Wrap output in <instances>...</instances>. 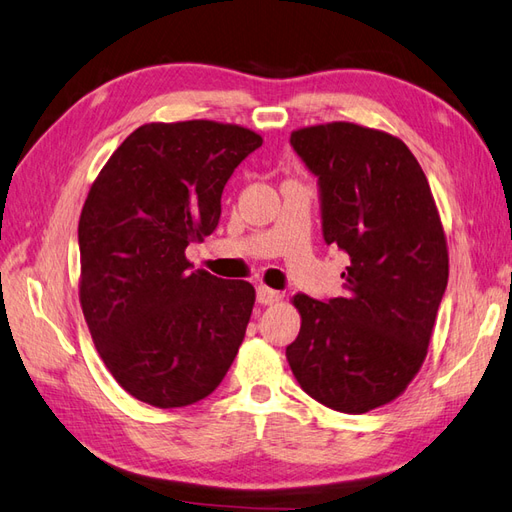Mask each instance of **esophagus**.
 <instances>
[{
  "mask_svg": "<svg viewBox=\"0 0 512 512\" xmlns=\"http://www.w3.org/2000/svg\"><path fill=\"white\" fill-rule=\"evenodd\" d=\"M279 301H281V292L268 288V285H259V288H257V303L275 305Z\"/></svg>",
  "mask_w": 512,
  "mask_h": 512,
  "instance_id": "obj_1",
  "label": "esophagus"
}]
</instances>
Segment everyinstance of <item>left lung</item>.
<instances>
[{"mask_svg": "<svg viewBox=\"0 0 512 512\" xmlns=\"http://www.w3.org/2000/svg\"><path fill=\"white\" fill-rule=\"evenodd\" d=\"M290 144L318 176L325 242L351 264L344 296H294L301 331L285 358L323 406L382 408L419 373L447 288V237L430 183L408 146L377 128L305 126Z\"/></svg>", "mask_w": 512, "mask_h": 512, "instance_id": "obj_1", "label": "left lung"}]
</instances>
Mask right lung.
Wrapping results in <instances>:
<instances>
[{"mask_svg":"<svg viewBox=\"0 0 512 512\" xmlns=\"http://www.w3.org/2000/svg\"><path fill=\"white\" fill-rule=\"evenodd\" d=\"M261 144L237 124L150 122L89 189L78 222L82 314L115 382L154 408L209 397L244 340L255 288L192 270L185 248L218 227L224 185Z\"/></svg>","mask_w":512,"mask_h":512,"instance_id":"obj_1","label":"right lung"}]
</instances>
